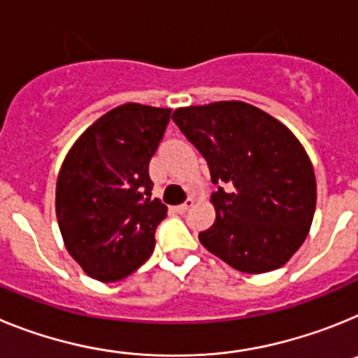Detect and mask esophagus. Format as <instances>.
I'll return each mask as SVG.
<instances>
[{
	"instance_id": "1",
	"label": "esophagus",
	"mask_w": 358,
	"mask_h": 358,
	"mask_svg": "<svg viewBox=\"0 0 358 358\" xmlns=\"http://www.w3.org/2000/svg\"><path fill=\"white\" fill-rule=\"evenodd\" d=\"M194 202H195L194 199H186V201L182 202V204H179V206H176V208H173V210H176L177 213H185V211H188L189 208L194 206Z\"/></svg>"
}]
</instances>
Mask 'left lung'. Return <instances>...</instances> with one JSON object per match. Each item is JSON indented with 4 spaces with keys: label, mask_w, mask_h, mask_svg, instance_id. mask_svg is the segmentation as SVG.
Wrapping results in <instances>:
<instances>
[{
    "label": "left lung",
    "mask_w": 358,
    "mask_h": 358,
    "mask_svg": "<svg viewBox=\"0 0 358 358\" xmlns=\"http://www.w3.org/2000/svg\"><path fill=\"white\" fill-rule=\"evenodd\" d=\"M172 118L218 185L202 245L240 273L285 265L305 242L317 201L305 147L280 120L238 100L179 107Z\"/></svg>",
    "instance_id": "left-lung-1"
}]
</instances>
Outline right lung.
<instances>
[{
	"label": "right lung",
	"instance_id": "1",
	"mask_svg": "<svg viewBox=\"0 0 358 358\" xmlns=\"http://www.w3.org/2000/svg\"><path fill=\"white\" fill-rule=\"evenodd\" d=\"M172 109L123 103L85 129L66 154L55 188L62 240L87 276L109 283L154 251L166 206L152 199L148 163Z\"/></svg>",
	"mask_w": 358,
	"mask_h": 358
}]
</instances>
